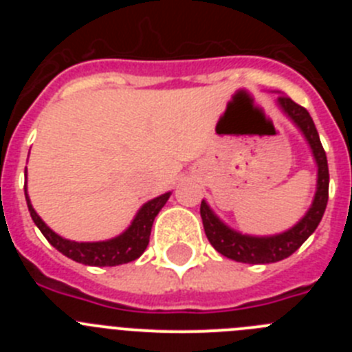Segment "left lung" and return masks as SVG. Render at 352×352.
<instances>
[{"label":"left lung","mask_w":352,"mask_h":352,"mask_svg":"<svg viewBox=\"0 0 352 352\" xmlns=\"http://www.w3.org/2000/svg\"><path fill=\"white\" fill-rule=\"evenodd\" d=\"M278 105L284 109V113L291 118L300 130L303 132L305 139L309 141L312 148L314 158L317 162V192L310 210L307 211L303 219L296 226L289 229L287 232L276 236H266V238H256V236L239 234L232 231L226 223L217 219V214L210 210L206 203H201V219H203L204 232H206L210 243L217 252L236 263L245 264H268L278 263L285 257L292 256L301 245L307 241L310 234L317 229L324 214L326 204H328V188H329V173L326 151L321 144L319 133L309 111L289 96H278Z\"/></svg>","instance_id":"left-lung-1"}]
</instances>
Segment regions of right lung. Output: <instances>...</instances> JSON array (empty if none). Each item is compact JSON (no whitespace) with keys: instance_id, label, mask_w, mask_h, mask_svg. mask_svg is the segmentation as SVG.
Here are the masks:
<instances>
[{"instance_id":"add662e5","label":"right lung","mask_w":352,"mask_h":352,"mask_svg":"<svg viewBox=\"0 0 352 352\" xmlns=\"http://www.w3.org/2000/svg\"><path fill=\"white\" fill-rule=\"evenodd\" d=\"M24 194H26V188H24ZM169 195L170 192H167V194L146 203L139 210V213L135 214L132 226L123 234H120L118 238L107 239V241H96V243H77V241L61 238L54 231H51L36 214V211L31 206L28 194L26 203L31 219L42 231V234L45 236V239L56 250H60L63 256H67L68 259L88 264V266H118V264L130 263V261H135L138 257L142 256V252L146 250L149 243V234H151V226H153L155 217L164 208V204L167 203Z\"/></svg>"}]
</instances>
